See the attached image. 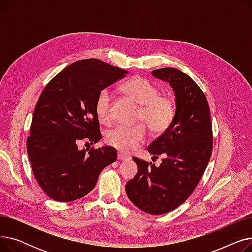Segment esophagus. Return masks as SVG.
<instances>
[{
    "label": "esophagus",
    "mask_w": 252,
    "mask_h": 252,
    "mask_svg": "<svg viewBox=\"0 0 252 252\" xmlns=\"http://www.w3.org/2000/svg\"><path fill=\"white\" fill-rule=\"evenodd\" d=\"M117 159H118V160L126 161V160L129 159V157L126 156V155H125V154H123V153H117Z\"/></svg>",
    "instance_id": "esophagus-1"
}]
</instances>
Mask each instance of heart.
Masks as SVG:
<instances>
[{"label":"heart","instance_id":"1","mask_svg":"<svg viewBox=\"0 0 252 252\" xmlns=\"http://www.w3.org/2000/svg\"><path fill=\"white\" fill-rule=\"evenodd\" d=\"M123 91L142 107L139 112V121L144 122L155 134H161L167 129L175 116L173 101L160 97L159 91L147 79L136 77L126 83ZM112 95L108 89H103L95 103L97 117L102 124H108L111 119ZM147 129L144 125L135 126H116L106 133L105 140L109 146L122 153H130L137 150L144 143Z\"/></svg>","mask_w":252,"mask_h":252}]
</instances>
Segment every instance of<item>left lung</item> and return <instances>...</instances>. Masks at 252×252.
I'll list each match as a JSON object with an SVG mask.
<instances>
[{"mask_svg":"<svg viewBox=\"0 0 252 252\" xmlns=\"http://www.w3.org/2000/svg\"><path fill=\"white\" fill-rule=\"evenodd\" d=\"M151 73L173 89L175 116L147 148L153 157L162 154V162L155 166L134 158L138 173L126 192L145 213L163 215L186 201L199 183L213 150V130L206 97L188 74L170 67Z\"/></svg>","mask_w":252,"mask_h":252,"instance_id":"left-lung-1","label":"left lung"}]
</instances>
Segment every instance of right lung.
I'll list each match as a JSON object with an SVG mask.
<instances>
[{"label": "right lung", "mask_w": 252, "mask_h": 252, "mask_svg": "<svg viewBox=\"0 0 252 252\" xmlns=\"http://www.w3.org/2000/svg\"><path fill=\"white\" fill-rule=\"evenodd\" d=\"M128 71L98 59L78 60L46 86L35 105L28 153L39 187L53 200L69 202L96 186L104 167L116 160L109 146L79 150L87 138L102 139L95 103L99 92Z\"/></svg>", "instance_id": "1"}]
</instances>
